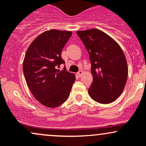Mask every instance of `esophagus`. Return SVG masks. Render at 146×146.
Wrapping results in <instances>:
<instances>
[{"label":"esophagus","instance_id":"esophagus-1","mask_svg":"<svg viewBox=\"0 0 146 146\" xmlns=\"http://www.w3.org/2000/svg\"><path fill=\"white\" fill-rule=\"evenodd\" d=\"M83 75V71H79L78 72V77H81L82 75Z\"/></svg>","mask_w":146,"mask_h":146}]
</instances>
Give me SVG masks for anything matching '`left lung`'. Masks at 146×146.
Returning a JSON list of instances; mask_svg holds the SVG:
<instances>
[{
    "mask_svg": "<svg viewBox=\"0 0 146 146\" xmlns=\"http://www.w3.org/2000/svg\"><path fill=\"white\" fill-rule=\"evenodd\" d=\"M77 34L88 51L93 80L88 94L100 104H110L123 92L128 78V64L115 40L98 29L78 31Z\"/></svg>",
    "mask_w": 146,
    "mask_h": 146,
    "instance_id": "8db88e82",
    "label": "left lung"
}]
</instances>
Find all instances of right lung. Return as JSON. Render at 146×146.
I'll return each instance as SVG.
<instances>
[{"label": "right lung", "instance_id": "right-lung-1", "mask_svg": "<svg viewBox=\"0 0 146 146\" xmlns=\"http://www.w3.org/2000/svg\"><path fill=\"white\" fill-rule=\"evenodd\" d=\"M72 32L48 30L40 33L27 50L23 73L33 97L48 108H56L67 100L75 75L57 68L64 64L62 50Z\"/></svg>", "mask_w": 146, "mask_h": 146}]
</instances>
